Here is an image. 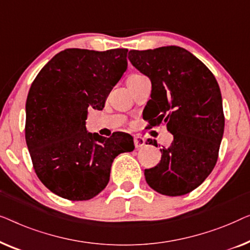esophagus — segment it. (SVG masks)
I'll return each mask as SVG.
<instances>
[{
	"label": "esophagus",
	"instance_id": "34e87169",
	"mask_svg": "<svg viewBox=\"0 0 250 250\" xmlns=\"http://www.w3.org/2000/svg\"><path fill=\"white\" fill-rule=\"evenodd\" d=\"M133 144H135L136 148H140V147H143L144 145H145V139H144L142 136L137 135L133 137Z\"/></svg>",
	"mask_w": 250,
	"mask_h": 250
}]
</instances>
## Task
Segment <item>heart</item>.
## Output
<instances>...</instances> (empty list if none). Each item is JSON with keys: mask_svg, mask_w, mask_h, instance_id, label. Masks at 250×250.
I'll list each match as a JSON object with an SVG mask.
<instances>
[{"mask_svg": "<svg viewBox=\"0 0 250 250\" xmlns=\"http://www.w3.org/2000/svg\"><path fill=\"white\" fill-rule=\"evenodd\" d=\"M137 77H142L140 75H132V76H130L129 78H137Z\"/></svg>", "mask_w": 250, "mask_h": 250, "instance_id": "heart-1", "label": "heart"}]
</instances>
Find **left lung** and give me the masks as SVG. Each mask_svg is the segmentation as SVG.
I'll use <instances>...</instances> for the list:
<instances>
[{
    "instance_id": "1",
    "label": "left lung",
    "mask_w": 250,
    "mask_h": 250,
    "mask_svg": "<svg viewBox=\"0 0 250 250\" xmlns=\"http://www.w3.org/2000/svg\"><path fill=\"white\" fill-rule=\"evenodd\" d=\"M129 60L152 83L145 107L152 126L167 125L173 135L160 163L145 170L154 190L182 196L196 189L215 167L224 131L221 90L204 63L185 48L163 46L129 52ZM147 142L157 147L156 140Z\"/></svg>"
}]
</instances>
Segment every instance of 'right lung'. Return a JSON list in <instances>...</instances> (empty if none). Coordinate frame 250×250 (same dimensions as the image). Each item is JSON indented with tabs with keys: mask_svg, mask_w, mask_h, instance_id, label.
<instances>
[{
	"mask_svg": "<svg viewBox=\"0 0 250 250\" xmlns=\"http://www.w3.org/2000/svg\"><path fill=\"white\" fill-rule=\"evenodd\" d=\"M126 48H66L31 83L26 102L27 147L38 179L62 198L88 200L100 194L110 180L113 160L135 148L129 133L106 138L86 129L88 108L103 110L126 70Z\"/></svg>",
	"mask_w": 250,
	"mask_h": 250,
	"instance_id": "1",
	"label": "right lung"
}]
</instances>
